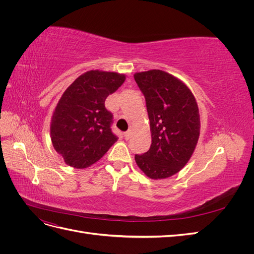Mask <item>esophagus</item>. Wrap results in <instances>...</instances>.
Returning <instances> with one entry per match:
<instances>
[{"label":"esophagus","instance_id":"34e87169","mask_svg":"<svg viewBox=\"0 0 254 254\" xmlns=\"http://www.w3.org/2000/svg\"><path fill=\"white\" fill-rule=\"evenodd\" d=\"M131 134H132V131H131V130H128V131H126V132L124 133L125 139H126V140H129L130 137H131Z\"/></svg>","mask_w":254,"mask_h":254}]
</instances>
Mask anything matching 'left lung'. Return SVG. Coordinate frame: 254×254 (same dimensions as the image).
Segmentation results:
<instances>
[{"instance_id":"left-lung-1","label":"left lung","mask_w":254,"mask_h":254,"mask_svg":"<svg viewBox=\"0 0 254 254\" xmlns=\"http://www.w3.org/2000/svg\"><path fill=\"white\" fill-rule=\"evenodd\" d=\"M143 92L150 122L151 145L134 160L153 180L179 173L194 153L200 134V115L190 89L176 76L149 70L133 75Z\"/></svg>"}]
</instances>
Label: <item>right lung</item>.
I'll list each match as a JSON object with an SVG mask.
<instances>
[{
  "instance_id": "1",
  "label": "right lung",
  "mask_w": 254,
  "mask_h": 254,
  "mask_svg": "<svg viewBox=\"0 0 254 254\" xmlns=\"http://www.w3.org/2000/svg\"><path fill=\"white\" fill-rule=\"evenodd\" d=\"M126 79L125 74L91 70L61 95L51 120L53 147L74 168L96 163L118 141L111 131L112 113L105 101Z\"/></svg>"
}]
</instances>
